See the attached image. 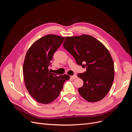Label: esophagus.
Returning a JSON list of instances; mask_svg holds the SVG:
<instances>
[{"label": "esophagus", "instance_id": "1", "mask_svg": "<svg viewBox=\"0 0 132 132\" xmlns=\"http://www.w3.org/2000/svg\"><path fill=\"white\" fill-rule=\"evenodd\" d=\"M70 78H71V79H76V78H78V77L76 75H72V76H70Z\"/></svg>", "mask_w": 132, "mask_h": 132}]
</instances>
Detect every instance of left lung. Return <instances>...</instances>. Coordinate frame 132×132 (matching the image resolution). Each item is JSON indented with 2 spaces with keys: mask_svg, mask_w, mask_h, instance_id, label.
I'll use <instances>...</instances> for the list:
<instances>
[{
  "mask_svg": "<svg viewBox=\"0 0 132 132\" xmlns=\"http://www.w3.org/2000/svg\"><path fill=\"white\" fill-rule=\"evenodd\" d=\"M63 47L78 65L86 69L78 75L84 81L83 86L78 89L80 95L88 102L101 100L114 80V63L109 50L100 41L87 35L67 37Z\"/></svg>",
  "mask_w": 132,
  "mask_h": 132,
  "instance_id": "left-lung-1",
  "label": "left lung"
}]
</instances>
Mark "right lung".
<instances>
[{"mask_svg": "<svg viewBox=\"0 0 132 132\" xmlns=\"http://www.w3.org/2000/svg\"><path fill=\"white\" fill-rule=\"evenodd\" d=\"M65 37L47 35L35 41L27 51L23 65L26 89L37 102L48 104L56 99L70 76L51 73L48 67L53 54Z\"/></svg>", "mask_w": 132, "mask_h": 132, "instance_id": "add662e5", "label": "right lung"}]
</instances>
